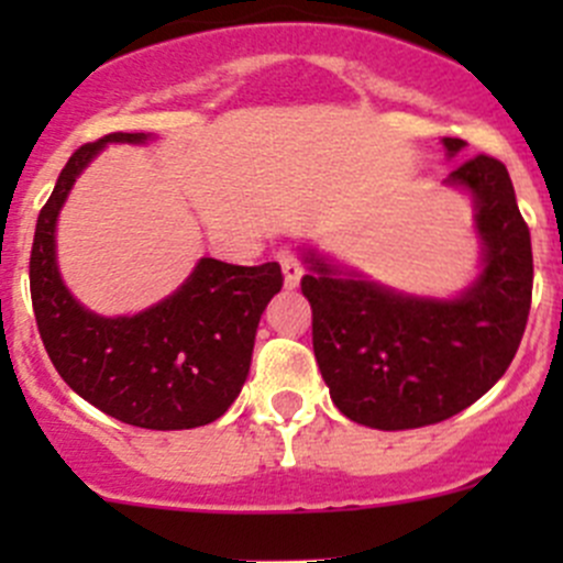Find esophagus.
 Returning <instances> with one entry per match:
<instances>
[{
  "label": "esophagus",
  "mask_w": 563,
  "mask_h": 563,
  "mask_svg": "<svg viewBox=\"0 0 563 563\" xmlns=\"http://www.w3.org/2000/svg\"><path fill=\"white\" fill-rule=\"evenodd\" d=\"M277 261H280V266H283V277H286V286L297 288L299 280H302V264H299L297 255H294L291 250H280V253H277Z\"/></svg>",
  "instance_id": "obj_1"
}]
</instances>
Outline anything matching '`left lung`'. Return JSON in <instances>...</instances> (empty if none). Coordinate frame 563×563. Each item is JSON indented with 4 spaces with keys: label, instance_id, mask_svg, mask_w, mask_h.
Masks as SVG:
<instances>
[{
    "label": "left lung",
    "instance_id": "obj_1",
    "mask_svg": "<svg viewBox=\"0 0 563 563\" xmlns=\"http://www.w3.org/2000/svg\"><path fill=\"white\" fill-rule=\"evenodd\" d=\"M441 144L452 161L465 141ZM444 185L471 198L479 240L474 280L452 297L391 288L302 247L318 371L340 413L365 428L411 430L455 417L507 373L526 332L531 234L507 166L471 157Z\"/></svg>",
    "mask_w": 563,
    "mask_h": 563
}]
</instances>
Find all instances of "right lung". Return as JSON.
<instances>
[{
	"label": "right lung",
	"mask_w": 563,
	"mask_h": 563,
	"mask_svg": "<svg viewBox=\"0 0 563 563\" xmlns=\"http://www.w3.org/2000/svg\"><path fill=\"white\" fill-rule=\"evenodd\" d=\"M152 133H111L73 152L35 229L30 261L40 338L65 384L95 408L146 430L214 422L247 382L255 329L280 291V264L234 266L198 258L176 291L152 308L100 316L65 286L56 223L76 179L108 144H150Z\"/></svg>",
	"instance_id": "obj_1"
}]
</instances>
